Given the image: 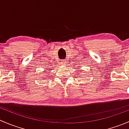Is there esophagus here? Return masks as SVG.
<instances>
[{
  "label": "esophagus",
  "mask_w": 129,
  "mask_h": 129,
  "mask_svg": "<svg viewBox=\"0 0 129 129\" xmlns=\"http://www.w3.org/2000/svg\"><path fill=\"white\" fill-rule=\"evenodd\" d=\"M66 63V61H65V60H62V61H61L60 65H61V66H65Z\"/></svg>",
  "instance_id": "obj_1"
}]
</instances>
